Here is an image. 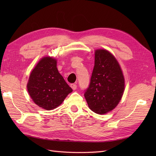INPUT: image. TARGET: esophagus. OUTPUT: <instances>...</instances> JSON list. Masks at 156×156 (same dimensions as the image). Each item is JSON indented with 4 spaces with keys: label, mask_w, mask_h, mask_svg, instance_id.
Masks as SVG:
<instances>
[{
    "label": "esophagus",
    "mask_w": 156,
    "mask_h": 156,
    "mask_svg": "<svg viewBox=\"0 0 156 156\" xmlns=\"http://www.w3.org/2000/svg\"><path fill=\"white\" fill-rule=\"evenodd\" d=\"M70 87L72 88V90H75L76 88H77V85H76V84H70Z\"/></svg>",
    "instance_id": "obj_1"
}]
</instances>
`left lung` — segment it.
<instances>
[{"label": "left lung", "mask_w": 156, "mask_h": 156, "mask_svg": "<svg viewBox=\"0 0 156 156\" xmlns=\"http://www.w3.org/2000/svg\"><path fill=\"white\" fill-rule=\"evenodd\" d=\"M90 82L84 97L91 111L103 115L117 107L123 94L125 78L119 62L106 49H97Z\"/></svg>", "instance_id": "obj_1"}]
</instances>
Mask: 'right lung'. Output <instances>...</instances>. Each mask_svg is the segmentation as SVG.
I'll return each instance as SVG.
<instances>
[{"label": "right lung", "instance_id": "1", "mask_svg": "<svg viewBox=\"0 0 156 156\" xmlns=\"http://www.w3.org/2000/svg\"><path fill=\"white\" fill-rule=\"evenodd\" d=\"M35 103L45 110L57 108L72 89L66 83L57 68V60L44 57L31 71L27 85Z\"/></svg>", "mask_w": 156, "mask_h": 156}]
</instances>
